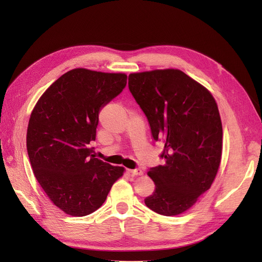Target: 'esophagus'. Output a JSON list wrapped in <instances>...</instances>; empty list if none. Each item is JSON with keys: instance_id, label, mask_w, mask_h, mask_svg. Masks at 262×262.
<instances>
[{"instance_id": "1", "label": "esophagus", "mask_w": 262, "mask_h": 262, "mask_svg": "<svg viewBox=\"0 0 262 262\" xmlns=\"http://www.w3.org/2000/svg\"><path fill=\"white\" fill-rule=\"evenodd\" d=\"M129 172L131 173L132 176H141V175H143V171H142L140 168H137V169H129Z\"/></svg>"}]
</instances>
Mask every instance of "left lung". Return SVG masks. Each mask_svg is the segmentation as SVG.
<instances>
[{"mask_svg": "<svg viewBox=\"0 0 262 262\" xmlns=\"http://www.w3.org/2000/svg\"><path fill=\"white\" fill-rule=\"evenodd\" d=\"M129 90L162 140L165 164L149 168L155 191L146 207L166 216L184 213L210 189L222 156L223 129L212 94L180 70L129 75Z\"/></svg>", "mask_w": 262, "mask_h": 262, "instance_id": "left-lung-1", "label": "left lung"}]
</instances>
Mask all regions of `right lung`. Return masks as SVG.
Wrapping results in <instances>:
<instances>
[{"label": "right lung", "instance_id": "1", "mask_svg": "<svg viewBox=\"0 0 262 262\" xmlns=\"http://www.w3.org/2000/svg\"><path fill=\"white\" fill-rule=\"evenodd\" d=\"M123 73L74 69L52 83L33 109L27 152L34 175L52 203L72 216L99 209L124 168L95 158L100 109L122 92Z\"/></svg>", "mask_w": 262, "mask_h": 262}]
</instances>
